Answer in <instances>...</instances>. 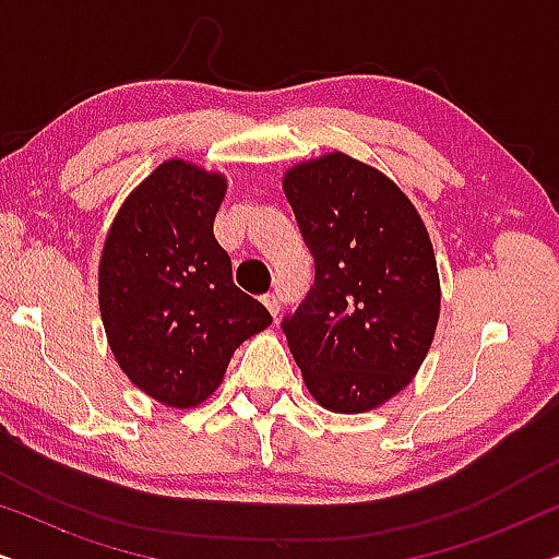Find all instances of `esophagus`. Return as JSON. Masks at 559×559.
<instances>
[{"mask_svg":"<svg viewBox=\"0 0 559 559\" xmlns=\"http://www.w3.org/2000/svg\"><path fill=\"white\" fill-rule=\"evenodd\" d=\"M262 302H264V308L272 312V318L277 320V316H280V308H282L280 300H277V295H264V297H262Z\"/></svg>","mask_w":559,"mask_h":559,"instance_id":"1","label":"esophagus"}]
</instances>
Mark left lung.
<instances>
[{
    "label": "left lung",
    "instance_id": "8db88e82",
    "mask_svg": "<svg viewBox=\"0 0 559 559\" xmlns=\"http://www.w3.org/2000/svg\"><path fill=\"white\" fill-rule=\"evenodd\" d=\"M285 195L316 282L282 320L320 407L358 415L409 384L440 318L427 228L386 175L333 152L287 170Z\"/></svg>",
    "mask_w": 559,
    "mask_h": 559
}]
</instances>
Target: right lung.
Listing matches in <instances>:
<instances>
[{
    "label": "right lung",
    "mask_w": 559,
    "mask_h": 559,
    "mask_svg": "<svg viewBox=\"0 0 559 559\" xmlns=\"http://www.w3.org/2000/svg\"><path fill=\"white\" fill-rule=\"evenodd\" d=\"M226 178L167 159L121 205L98 262L111 354L134 386L188 409L216 392L234 350L272 316L234 285L213 236Z\"/></svg>",
    "instance_id": "right-lung-1"
}]
</instances>
